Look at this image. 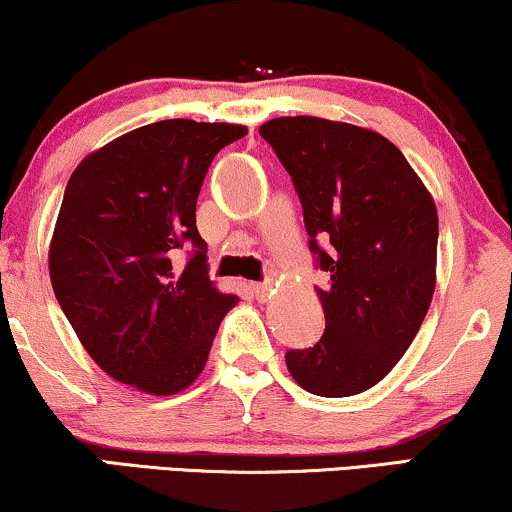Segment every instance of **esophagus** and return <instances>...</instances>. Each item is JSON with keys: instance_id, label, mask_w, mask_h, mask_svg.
<instances>
[{"instance_id": "1", "label": "esophagus", "mask_w": 512, "mask_h": 512, "mask_svg": "<svg viewBox=\"0 0 512 512\" xmlns=\"http://www.w3.org/2000/svg\"><path fill=\"white\" fill-rule=\"evenodd\" d=\"M251 292L258 301H268L273 296V282H256V285H251Z\"/></svg>"}]
</instances>
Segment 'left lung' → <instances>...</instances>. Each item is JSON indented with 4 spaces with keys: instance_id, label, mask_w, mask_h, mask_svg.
I'll return each instance as SVG.
<instances>
[{
    "instance_id": "1",
    "label": "left lung",
    "mask_w": 512,
    "mask_h": 512,
    "mask_svg": "<svg viewBox=\"0 0 512 512\" xmlns=\"http://www.w3.org/2000/svg\"><path fill=\"white\" fill-rule=\"evenodd\" d=\"M304 206L320 270L325 332L287 351L292 377L318 396L375 387L418 334L437 285L439 218L406 156L380 132L315 116L261 125ZM318 241H330L325 252Z\"/></svg>"
}]
</instances>
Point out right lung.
I'll return each instance as SVG.
<instances>
[{"label":"right lung","instance_id":"add662e5","mask_svg":"<svg viewBox=\"0 0 512 512\" xmlns=\"http://www.w3.org/2000/svg\"><path fill=\"white\" fill-rule=\"evenodd\" d=\"M244 125L159 121L125 132L73 170L49 244L68 323L113 380L170 396L204 370L237 304L208 277L197 197L213 156ZM180 248L190 249L185 264Z\"/></svg>","mask_w":512,"mask_h":512}]
</instances>
